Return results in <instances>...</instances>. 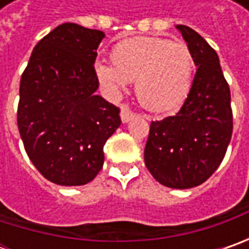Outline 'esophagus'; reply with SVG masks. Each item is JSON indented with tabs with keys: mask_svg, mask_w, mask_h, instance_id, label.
I'll return each mask as SVG.
<instances>
[{
	"mask_svg": "<svg viewBox=\"0 0 249 249\" xmlns=\"http://www.w3.org/2000/svg\"><path fill=\"white\" fill-rule=\"evenodd\" d=\"M134 116H136V113L130 109L129 105H122V109H120V118H122V122H123V123H126V122L131 120Z\"/></svg>",
	"mask_w": 249,
	"mask_h": 249,
	"instance_id": "esophagus-1",
	"label": "esophagus"
}]
</instances>
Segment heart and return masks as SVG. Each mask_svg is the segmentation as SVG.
<instances>
[{
    "instance_id": "b5f03b06",
    "label": "heart",
    "mask_w": 249,
    "mask_h": 249,
    "mask_svg": "<svg viewBox=\"0 0 249 249\" xmlns=\"http://www.w3.org/2000/svg\"><path fill=\"white\" fill-rule=\"evenodd\" d=\"M113 66L98 62L95 73L109 92L136 82L140 104L154 112L177 109L187 98L194 74V56L186 43L162 37H134L112 53Z\"/></svg>"
}]
</instances>
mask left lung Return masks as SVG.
I'll return each mask as SVG.
<instances>
[{"label": "left lung", "mask_w": 249, "mask_h": 249, "mask_svg": "<svg viewBox=\"0 0 249 249\" xmlns=\"http://www.w3.org/2000/svg\"><path fill=\"white\" fill-rule=\"evenodd\" d=\"M177 29L198 68L180 110L151 122L144 160L157 181L183 190L202 184L222 163L233 133V110L215 50L188 26Z\"/></svg>", "instance_id": "left-lung-1"}]
</instances>
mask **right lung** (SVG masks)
<instances>
[{
	"label": "right lung",
	"mask_w": 249,
	"mask_h": 249,
	"mask_svg": "<svg viewBox=\"0 0 249 249\" xmlns=\"http://www.w3.org/2000/svg\"><path fill=\"white\" fill-rule=\"evenodd\" d=\"M105 34L63 23L34 47L22 73L18 127L24 149L47 180L83 186L104 165V145L120 109L95 95L94 63Z\"/></svg>",
	"instance_id": "1"
}]
</instances>
